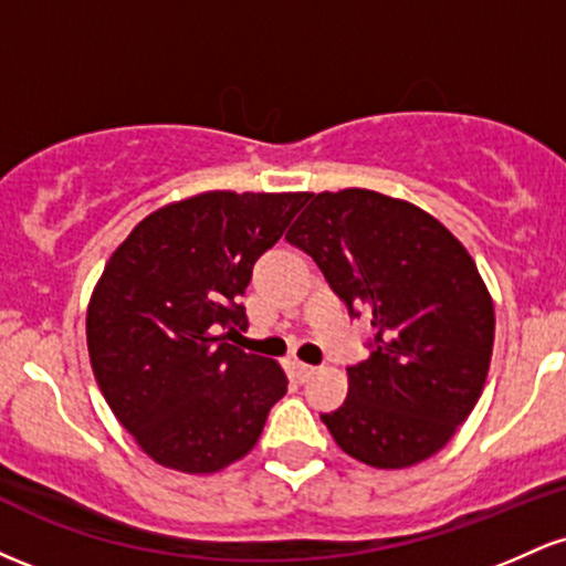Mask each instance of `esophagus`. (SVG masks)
<instances>
[{"label": "esophagus", "instance_id": "esophagus-1", "mask_svg": "<svg viewBox=\"0 0 566 566\" xmlns=\"http://www.w3.org/2000/svg\"><path fill=\"white\" fill-rule=\"evenodd\" d=\"M314 373H316V367L303 365V361H295V365H292V375H295L297 382L311 380V378H314Z\"/></svg>", "mask_w": 566, "mask_h": 566}]
</instances>
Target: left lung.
Returning a JSON list of instances; mask_svg holds the SVG:
<instances>
[{
  "label": "left lung",
  "mask_w": 566,
  "mask_h": 566,
  "mask_svg": "<svg viewBox=\"0 0 566 566\" xmlns=\"http://www.w3.org/2000/svg\"><path fill=\"white\" fill-rule=\"evenodd\" d=\"M284 239L373 319V354L322 415L335 444L388 471L433 458L476 407L495 346V303L469 250L431 212L369 188L311 193Z\"/></svg>",
  "instance_id": "obj_1"
}]
</instances>
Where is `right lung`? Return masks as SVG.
<instances>
[{
    "mask_svg": "<svg viewBox=\"0 0 566 566\" xmlns=\"http://www.w3.org/2000/svg\"><path fill=\"white\" fill-rule=\"evenodd\" d=\"M308 191H205L146 216L114 250L87 303V350L103 399L154 463L216 473L261 439L287 394L279 361L218 335L247 327L252 263Z\"/></svg>",
    "mask_w": 566,
    "mask_h": 566,
    "instance_id": "add662e5",
    "label": "right lung"
}]
</instances>
